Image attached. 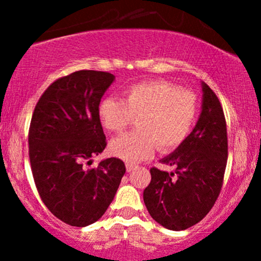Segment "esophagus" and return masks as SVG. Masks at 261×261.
I'll return each mask as SVG.
<instances>
[{
  "instance_id": "esophagus-1",
  "label": "esophagus",
  "mask_w": 261,
  "mask_h": 261,
  "mask_svg": "<svg viewBox=\"0 0 261 261\" xmlns=\"http://www.w3.org/2000/svg\"><path fill=\"white\" fill-rule=\"evenodd\" d=\"M135 169H138V167H136V165L131 164V163H127V164H126V170H127L128 173L133 172V170H135Z\"/></svg>"
}]
</instances>
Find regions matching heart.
<instances>
[{
    "instance_id": "heart-1",
    "label": "heart",
    "mask_w": 261,
    "mask_h": 261,
    "mask_svg": "<svg viewBox=\"0 0 261 261\" xmlns=\"http://www.w3.org/2000/svg\"><path fill=\"white\" fill-rule=\"evenodd\" d=\"M198 114L194 93L167 81H146L127 87L122 99L106 97L98 118L107 131L120 134L138 118V131L115 139L110 150L127 163L177 149L188 138Z\"/></svg>"
}]
</instances>
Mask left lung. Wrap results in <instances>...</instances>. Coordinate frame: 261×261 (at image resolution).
<instances>
[{"label": "left lung", "instance_id": "8db88e82", "mask_svg": "<svg viewBox=\"0 0 261 261\" xmlns=\"http://www.w3.org/2000/svg\"><path fill=\"white\" fill-rule=\"evenodd\" d=\"M202 112L188 138L162 159L174 173L151 168L144 189L150 216L165 228L186 230L203 220L220 196L227 164V128L215 92L202 83Z\"/></svg>", "mask_w": 261, "mask_h": 261}]
</instances>
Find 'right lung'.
Instances as JSON below:
<instances>
[{
  "mask_svg": "<svg viewBox=\"0 0 261 261\" xmlns=\"http://www.w3.org/2000/svg\"><path fill=\"white\" fill-rule=\"evenodd\" d=\"M115 75L78 70L59 78L36 103L29 128V158L41 201L57 218L84 227L103 216L126 172L117 158L84 168L107 145L98 105Z\"/></svg>",
  "mask_w": 261,
  "mask_h": 261,
  "instance_id": "obj_1",
  "label": "right lung"
}]
</instances>
